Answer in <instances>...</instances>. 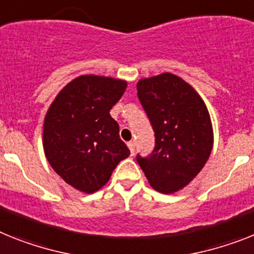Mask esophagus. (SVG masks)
I'll return each mask as SVG.
<instances>
[{
  "mask_svg": "<svg viewBox=\"0 0 254 254\" xmlns=\"http://www.w3.org/2000/svg\"><path fill=\"white\" fill-rule=\"evenodd\" d=\"M127 147H129V150H130L131 155H134V150H135V143L134 142H127Z\"/></svg>",
  "mask_w": 254,
  "mask_h": 254,
  "instance_id": "1",
  "label": "esophagus"
}]
</instances>
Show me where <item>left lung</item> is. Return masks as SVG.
<instances>
[{"instance_id": "obj_1", "label": "left lung", "mask_w": 254, "mask_h": 254, "mask_svg": "<svg viewBox=\"0 0 254 254\" xmlns=\"http://www.w3.org/2000/svg\"><path fill=\"white\" fill-rule=\"evenodd\" d=\"M138 98L155 131V148L137 161L151 186L173 193L204 168L213 148V129L204 101L173 73L142 78Z\"/></svg>"}]
</instances>
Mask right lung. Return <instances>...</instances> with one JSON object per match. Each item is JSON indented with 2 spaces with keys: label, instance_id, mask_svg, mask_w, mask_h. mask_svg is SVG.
<instances>
[{
  "label": "right lung",
  "instance_id": "add662e5",
  "mask_svg": "<svg viewBox=\"0 0 254 254\" xmlns=\"http://www.w3.org/2000/svg\"><path fill=\"white\" fill-rule=\"evenodd\" d=\"M125 89L127 81L84 74L62 89L45 116L46 159L55 173L85 193L102 189L130 155L110 115Z\"/></svg>",
  "mask_w": 254,
  "mask_h": 254
}]
</instances>
